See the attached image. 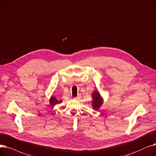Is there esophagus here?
I'll use <instances>...</instances> for the list:
<instances>
[{
	"label": "esophagus",
	"instance_id": "esophagus-1",
	"mask_svg": "<svg viewBox=\"0 0 156 156\" xmlns=\"http://www.w3.org/2000/svg\"><path fill=\"white\" fill-rule=\"evenodd\" d=\"M80 98L79 97V96H77V97H75V98H74V99H75V100H78V99H79Z\"/></svg>",
	"mask_w": 156,
	"mask_h": 156
}]
</instances>
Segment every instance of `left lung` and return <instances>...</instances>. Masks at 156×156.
<instances>
[{
    "label": "left lung",
    "mask_w": 156,
    "mask_h": 156,
    "mask_svg": "<svg viewBox=\"0 0 156 156\" xmlns=\"http://www.w3.org/2000/svg\"><path fill=\"white\" fill-rule=\"evenodd\" d=\"M93 97V102H92V106L94 110H98L100 107H101V104L103 103V100L101 97V96L98 91H95L92 94Z\"/></svg>",
    "instance_id": "left-lung-1"
}]
</instances>
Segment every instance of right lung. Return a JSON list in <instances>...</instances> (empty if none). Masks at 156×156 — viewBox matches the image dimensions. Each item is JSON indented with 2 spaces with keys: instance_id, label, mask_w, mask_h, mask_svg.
I'll return each instance as SVG.
<instances>
[{
  "instance_id": "1",
  "label": "right lung",
  "mask_w": 156,
  "mask_h": 156,
  "mask_svg": "<svg viewBox=\"0 0 156 156\" xmlns=\"http://www.w3.org/2000/svg\"><path fill=\"white\" fill-rule=\"evenodd\" d=\"M62 102V100H57L55 96H51L50 100H49V103H50V105H53V106H55L57 104H58V103H60Z\"/></svg>"
}]
</instances>
